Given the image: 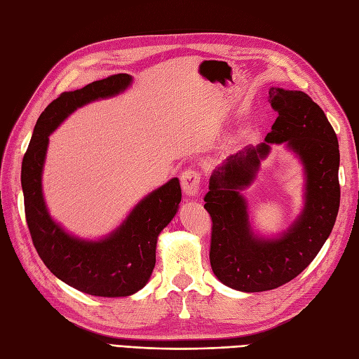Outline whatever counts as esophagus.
<instances>
[{
    "label": "esophagus",
    "mask_w": 359,
    "mask_h": 359,
    "mask_svg": "<svg viewBox=\"0 0 359 359\" xmlns=\"http://www.w3.org/2000/svg\"><path fill=\"white\" fill-rule=\"evenodd\" d=\"M201 180H202V173L199 170H196V169L186 170L181 177L182 191L190 198L196 196L199 189H201Z\"/></svg>",
    "instance_id": "34e87169"
}]
</instances>
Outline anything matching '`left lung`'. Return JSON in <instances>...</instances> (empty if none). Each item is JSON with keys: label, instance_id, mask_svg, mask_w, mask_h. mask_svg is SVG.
<instances>
[{"label": "left lung", "instance_id": "1", "mask_svg": "<svg viewBox=\"0 0 359 359\" xmlns=\"http://www.w3.org/2000/svg\"><path fill=\"white\" fill-rule=\"evenodd\" d=\"M278 114L265 142L227 158L210 178L203 208L212 220L210 262L223 285L241 292L276 289L295 278L328 240L340 206L339 140L327 115L302 91L269 88ZM288 142L306 172V203L281 237L265 241L248 222L239 191L255 177L271 143Z\"/></svg>", "mask_w": 359, "mask_h": 359}]
</instances>
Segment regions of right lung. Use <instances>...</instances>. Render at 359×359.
I'll list each match as a JSON object with an SVG mask.
<instances>
[{
    "label": "right lung",
    "instance_id": "1",
    "mask_svg": "<svg viewBox=\"0 0 359 359\" xmlns=\"http://www.w3.org/2000/svg\"><path fill=\"white\" fill-rule=\"evenodd\" d=\"M132 76L119 73L62 93L37 119L22 160L25 217L40 259L64 283L94 297H128L142 289L156 265L158 233L175 217L181 202L178 178H172L140 201L124 223L100 241L72 236L50 219L41 191L49 135L78 107L123 93Z\"/></svg>",
    "mask_w": 359,
    "mask_h": 359
}]
</instances>
